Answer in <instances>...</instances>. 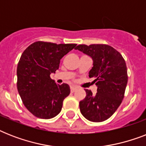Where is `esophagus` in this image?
Segmentation results:
<instances>
[{
	"instance_id": "34e87169",
	"label": "esophagus",
	"mask_w": 146,
	"mask_h": 146,
	"mask_svg": "<svg viewBox=\"0 0 146 146\" xmlns=\"http://www.w3.org/2000/svg\"><path fill=\"white\" fill-rule=\"evenodd\" d=\"M76 89H77L76 87L71 86L70 87V92H75L76 90Z\"/></svg>"
}]
</instances>
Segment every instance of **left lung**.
I'll return each instance as SVG.
<instances>
[{"label": "left lung", "mask_w": 146, "mask_h": 146, "mask_svg": "<svg viewBox=\"0 0 146 146\" xmlns=\"http://www.w3.org/2000/svg\"><path fill=\"white\" fill-rule=\"evenodd\" d=\"M75 49L92 57L93 66L89 76L95 79L98 87L96 95L85 90L86 96L80 102V112L92 122L104 121L113 115L124 97L128 80L126 62L108 44H79Z\"/></svg>", "instance_id": "1"}]
</instances>
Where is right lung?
Here are the masks:
<instances>
[{"mask_svg": "<svg viewBox=\"0 0 146 146\" xmlns=\"http://www.w3.org/2000/svg\"><path fill=\"white\" fill-rule=\"evenodd\" d=\"M76 45L36 42L22 54L17 65V89L25 107L35 117L50 119L61 111L70 89L66 83L57 84L50 75Z\"/></svg>", "mask_w": 146, "mask_h": 146, "instance_id": "obj_1", "label": "right lung"}]
</instances>
